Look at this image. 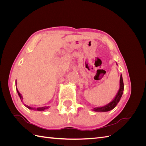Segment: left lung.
Segmentation results:
<instances>
[{
  "label": "left lung",
  "mask_w": 146,
  "mask_h": 146,
  "mask_svg": "<svg viewBox=\"0 0 146 146\" xmlns=\"http://www.w3.org/2000/svg\"><path fill=\"white\" fill-rule=\"evenodd\" d=\"M120 87H119V90L117 92V94L114 97V98L113 99L111 102H110L109 104L106 105L103 107H96L92 109V110L94 111H98V112H107L109 111L110 110H113L114 107H116L118 102L120 101V99L123 94V82L122 74H121L120 77Z\"/></svg>",
  "instance_id": "left-lung-1"
}]
</instances>
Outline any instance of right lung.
Segmentation results:
<instances>
[{
    "mask_svg": "<svg viewBox=\"0 0 146 146\" xmlns=\"http://www.w3.org/2000/svg\"><path fill=\"white\" fill-rule=\"evenodd\" d=\"M16 91H17V94H18L19 97L20 98V99H21V101L23 102V96H22V95L20 94V92H19V91H18V90H17V88H16ZM25 107H27V108H28L29 109H30V110H36V111H44V110H45L48 109V108H49V107H39V108H33V107H29V106H27V105H25Z\"/></svg>",
    "mask_w": 146,
    "mask_h": 146,
    "instance_id": "add662e5",
    "label": "right lung"
}]
</instances>
